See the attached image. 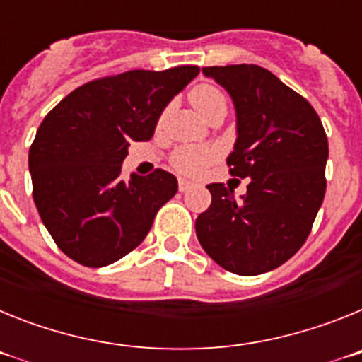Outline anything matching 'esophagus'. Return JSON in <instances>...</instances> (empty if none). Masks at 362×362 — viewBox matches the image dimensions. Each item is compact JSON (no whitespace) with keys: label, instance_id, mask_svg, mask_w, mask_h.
<instances>
[{"label":"esophagus","instance_id":"esophagus-1","mask_svg":"<svg viewBox=\"0 0 362 362\" xmlns=\"http://www.w3.org/2000/svg\"><path fill=\"white\" fill-rule=\"evenodd\" d=\"M194 187V183L187 181V179H179V192H188Z\"/></svg>","mask_w":362,"mask_h":362}]
</instances>
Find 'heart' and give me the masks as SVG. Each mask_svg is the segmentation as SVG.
Listing matches in <instances>:
<instances>
[{
    "instance_id": "b5f03b06",
    "label": "heart",
    "mask_w": 362,
    "mask_h": 362,
    "mask_svg": "<svg viewBox=\"0 0 362 362\" xmlns=\"http://www.w3.org/2000/svg\"><path fill=\"white\" fill-rule=\"evenodd\" d=\"M192 105L201 116L206 117L214 110H226V95L214 85H199L190 94ZM217 158V150L212 146H181L172 156V166L179 174L199 175Z\"/></svg>"
}]
</instances>
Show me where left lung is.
Segmentation results:
<instances>
[{
    "instance_id": "obj_1",
    "label": "left lung",
    "mask_w": 362,
    "mask_h": 362,
    "mask_svg": "<svg viewBox=\"0 0 362 362\" xmlns=\"http://www.w3.org/2000/svg\"><path fill=\"white\" fill-rule=\"evenodd\" d=\"M235 108L238 139L230 174L248 177L241 199L223 183L206 185L209 210L196 219L203 250L239 276H259L288 261L312 230L325 199L328 139L303 95L257 65L204 66Z\"/></svg>"
}]
</instances>
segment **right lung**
Wrapping results in <instances>:
<instances>
[{
	"label": "right lung",
	"instance_id": "add662e5",
	"mask_svg": "<svg viewBox=\"0 0 362 362\" xmlns=\"http://www.w3.org/2000/svg\"><path fill=\"white\" fill-rule=\"evenodd\" d=\"M197 66L130 70L95 79L47 114L28 152L32 196L43 225L76 263L99 268L141 245L153 217L175 196L165 170L121 179L132 141H148L163 110Z\"/></svg>",
	"mask_w": 362,
	"mask_h": 362
}]
</instances>
